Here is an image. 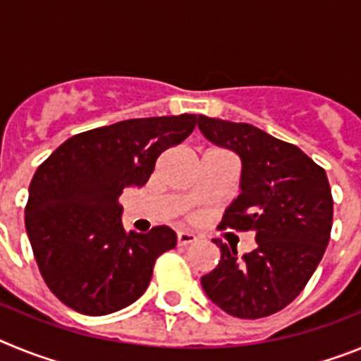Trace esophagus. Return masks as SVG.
I'll return each mask as SVG.
<instances>
[{
    "instance_id": "1",
    "label": "esophagus",
    "mask_w": 361,
    "mask_h": 361,
    "mask_svg": "<svg viewBox=\"0 0 361 361\" xmlns=\"http://www.w3.org/2000/svg\"><path fill=\"white\" fill-rule=\"evenodd\" d=\"M193 242H197V235H193V233H190V231H178L177 233V244L180 245V247H186V245L193 244Z\"/></svg>"
}]
</instances>
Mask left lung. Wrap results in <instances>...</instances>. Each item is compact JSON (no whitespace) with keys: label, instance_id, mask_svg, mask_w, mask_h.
<instances>
[{"label":"left lung","instance_id":"left-lung-1","mask_svg":"<svg viewBox=\"0 0 361 361\" xmlns=\"http://www.w3.org/2000/svg\"><path fill=\"white\" fill-rule=\"evenodd\" d=\"M202 135L240 157V193L219 228L253 231L257 247L238 257L220 247L219 266L200 279L216 307L244 320L269 317L300 295L320 264L333 226L324 168L298 146L247 123L199 116Z\"/></svg>","mask_w":361,"mask_h":361}]
</instances>
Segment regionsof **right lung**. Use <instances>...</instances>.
<instances>
[{
  "mask_svg": "<svg viewBox=\"0 0 361 361\" xmlns=\"http://www.w3.org/2000/svg\"><path fill=\"white\" fill-rule=\"evenodd\" d=\"M193 114L128 119L78 133L39 166L25 228L44 283L73 311L103 317L133 304L155 260L173 250L168 226L126 231L119 197L141 188L155 161L193 132Z\"/></svg>",
  "mask_w": 361,
  "mask_h": 361,
  "instance_id": "add662e5",
  "label": "right lung"
}]
</instances>
